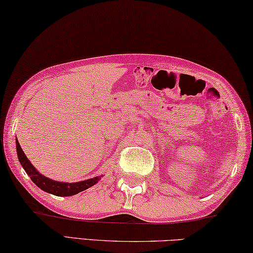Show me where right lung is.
<instances>
[{"mask_svg":"<svg viewBox=\"0 0 253 253\" xmlns=\"http://www.w3.org/2000/svg\"><path fill=\"white\" fill-rule=\"evenodd\" d=\"M17 153H18L19 161L21 163L23 169H25V171L27 172V174L29 175L30 179L34 181V183L37 184L40 189L48 192V194L61 196V197H69V196L76 195L79 194V192L87 189V188L94 186V184L101 179L100 177H94V178L84 180V181L73 182V183L55 181V180H51L49 178L45 177V175H42V173H39L37 169H36L29 160H28L26 154L23 153L18 139H17Z\"/></svg>","mask_w":253,"mask_h":253,"instance_id":"1","label":"right lung"}]
</instances>
